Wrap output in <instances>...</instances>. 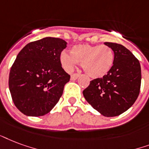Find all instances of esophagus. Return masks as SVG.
Masks as SVG:
<instances>
[{
    "label": "esophagus",
    "mask_w": 149,
    "mask_h": 149,
    "mask_svg": "<svg viewBox=\"0 0 149 149\" xmlns=\"http://www.w3.org/2000/svg\"><path fill=\"white\" fill-rule=\"evenodd\" d=\"M78 77H79V74L74 73V74H71V80H72V81L76 80V79H77V78H78Z\"/></svg>",
    "instance_id": "esophagus-1"
}]
</instances>
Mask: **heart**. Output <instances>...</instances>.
<instances>
[{
    "instance_id": "b5f03b06",
    "label": "heart",
    "mask_w": 149,
    "mask_h": 149,
    "mask_svg": "<svg viewBox=\"0 0 149 149\" xmlns=\"http://www.w3.org/2000/svg\"><path fill=\"white\" fill-rule=\"evenodd\" d=\"M113 60V50L103 45H76L72 52L64 50L61 55V61L66 71H71L79 62L84 71L94 78L106 75L110 71Z\"/></svg>"
}]
</instances>
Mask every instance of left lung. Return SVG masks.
<instances>
[{
    "label": "left lung",
    "instance_id": "obj_1",
    "mask_svg": "<svg viewBox=\"0 0 149 149\" xmlns=\"http://www.w3.org/2000/svg\"><path fill=\"white\" fill-rule=\"evenodd\" d=\"M114 53L113 64L102 78L91 81L83 95L92 107L105 116L127 111L140 93L141 71L139 61L125 47L104 42Z\"/></svg>",
    "mask_w": 149,
    "mask_h": 149
}]
</instances>
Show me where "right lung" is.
<instances>
[{
    "label": "right lung",
    "mask_w": 149,
    "mask_h": 149,
    "mask_svg": "<svg viewBox=\"0 0 149 149\" xmlns=\"http://www.w3.org/2000/svg\"><path fill=\"white\" fill-rule=\"evenodd\" d=\"M66 47L62 39L46 37L18 53L9 74V90L15 107L26 116L48 113L61 97L71 78L61 63Z\"/></svg>",
    "instance_id": "1"
}]
</instances>
